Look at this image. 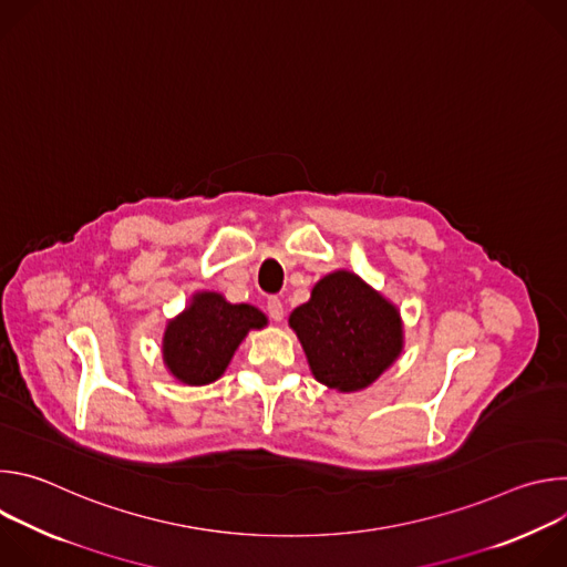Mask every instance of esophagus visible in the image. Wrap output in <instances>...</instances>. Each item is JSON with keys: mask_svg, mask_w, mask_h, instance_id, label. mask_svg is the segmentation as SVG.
Returning <instances> with one entry per match:
<instances>
[{"mask_svg": "<svg viewBox=\"0 0 567 567\" xmlns=\"http://www.w3.org/2000/svg\"><path fill=\"white\" fill-rule=\"evenodd\" d=\"M267 311L274 320H282L285 318V305L280 298H269L267 300Z\"/></svg>", "mask_w": 567, "mask_h": 567, "instance_id": "esophagus-1", "label": "esophagus"}]
</instances>
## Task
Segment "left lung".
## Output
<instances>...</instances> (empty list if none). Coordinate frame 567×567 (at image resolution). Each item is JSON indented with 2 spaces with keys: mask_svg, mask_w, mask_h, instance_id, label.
<instances>
[{
  "mask_svg": "<svg viewBox=\"0 0 567 567\" xmlns=\"http://www.w3.org/2000/svg\"><path fill=\"white\" fill-rule=\"evenodd\" d=\"M289 328L313 379L337 392L368 388L403 352L399 307L348 269L322 276L289 313Z\"/></svg>",
  "mask_w": 567,
  "mask_h": 567,
  "instance_id": "left-lung-1",
  "label": "left lung"
}]
</instances>
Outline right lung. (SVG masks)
I'll use <instances>...</instances> for the list:
<instances>
[{
	"instance_id": "right-lung-1",
	"label": "right lung",
	"mask_w": 567,
	"mask_h": 567,
	"mask_svg": "<svg viewBox=\"0 0 567 567\" xmlns=\"http://www.w3.org/2000/svg\"><path fill=\"white\" fill-rule=\"evenodd\" d=\"M267 313L247 302H228L217 291H195L182 313L168 320L161 354L184 385L217 381L251 330L267 328Z\"/></svg>"
}]
</instances>
